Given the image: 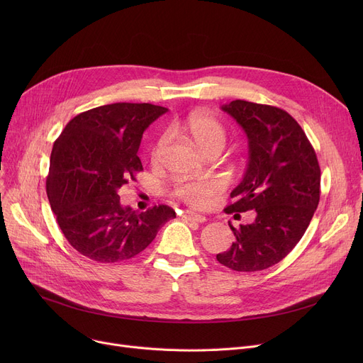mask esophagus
I'll list each match as a JSON object with an SVG mask.
<instances>
[{
	"label": "esophagus",
	"mask_w": 363,
	"mask_h": 363,
	"mask_svg": "<svg viewBox=\"0 0 363 363\" xmlns=\"http://www.w3.org/2000/svg\"><path fill=\"white\" fill-rule=\"evenodd\" d=\"M184 218L186 219V220H189V222H206V216H203V215H199V213H196V212H191V211H186L185 213H184Z\"/></svg>",
	"instance_id": "esophagus-1"
}]
</instances>
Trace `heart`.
Wrapping results in <instances>:
<instances>
[{
    "mask_svg": "<svg viewBox=\"0 0 363 363\" xmlns=\"http://www.w3.org/2000/svg\"><path fill=\"white\" fill-rule=\"evenodd\" d=\"M182 130L193 144L204 155L212 151H220L226 143V130L213 114L197 110L189 113L182 122ZM167 143V135H162L151 150V162L157 163L162 159L163 150ZM219 184L212 179L206 181H186L175 186L174 196L186 204L203 208L219 193Z\"/></svg>",
    "mask_w": 363,
    "mask_h": 363,
    "instance_id": "1",
    "label": "heart"
}]
</instances>
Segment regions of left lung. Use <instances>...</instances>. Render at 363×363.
<instances>
[{
	"label": "left lung",
	"instance_id": "1",
	"mask_svg": "<svg viewBox=\"0 0 363 363\" xmlns=\"http://www.w3.org/2000/svg\"><path fill=\"white\" fill-rule=\"evenodd\" d=\"M249 138V163L226 213L256 211L252 223H230L235 241L216 255L238 272L268 269L306 233L320 196V169L306 133L278 107L235 100L222 106Z\"/></svg>",
	"mask_w": 363,
	"mask_h": 363
}]
</instances>
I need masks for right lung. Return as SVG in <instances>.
I'll return each mask as SVG.
<instances>
[{"instance_id": "obj_1", "label": "right lung", "mask_w": 363, "mask_h": 363, "mask_svg": "<svg viewBox=\"0 0 363 363\" xmlns=\"http://www.w3.org/2000/svg\"><path fill=\"white\" fill-rule=\"evenodd\" d=\"M166 111L148 103L100 106L74 116L55 140L47 196L62 233L82 256L100 263L130 259L177 218L169 206L138 212L119 197L143 170L137 152L144 130Z\"/></svg>"}]
</instances>
